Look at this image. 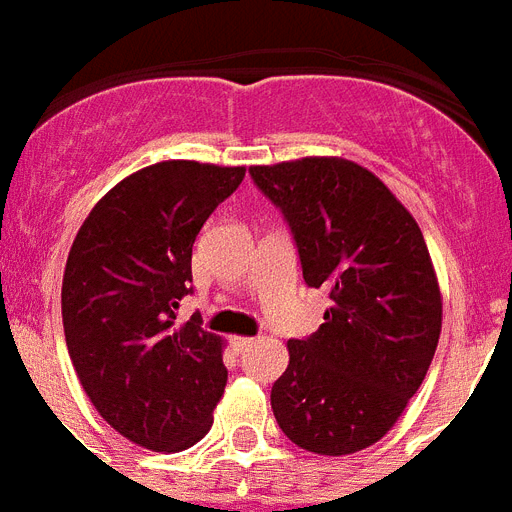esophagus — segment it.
<instances>
[{
    "label": "esophagus",
    "mask_w": 512,
    "mask_h": 512,
    "mask_svg": "<svg viewBox=\"0 0 512 512\" xmlns=\"http://www.w3.org/2000/svg\"><path fill=\"white\" fill-rule=\"evenodd\" d=\"M253 338H232V349L237 351V354H243V351H248L253 346Z\"/></svg>",
    "instance_id": "1"
}]
</instances>
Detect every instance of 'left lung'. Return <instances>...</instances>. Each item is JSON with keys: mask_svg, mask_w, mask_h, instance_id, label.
Masks as SVG:
<instances>
[{"mask_svg": "<svg viewBox=\"0 0 512 512\" xmlns=\"http://www.w3.org/2000/svg\"><path fill=\"white\" fill-rule=\"evenodd\" d=\"M282 211L320 330L288 341L272 412L293 444L351 455L383 439L423 383L441 333V293L423 232L372 171L343 158L253 166Z\"/></svg>", "mask_w": 512, "mask_h": 512, "instance_id": "1", "label": "left lung"}]
</instances>
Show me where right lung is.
Segmentation results:
<instances>
[{"label": "right lung", "instance_id": "add662e5", "mask_svg": "<svg viewBox=\"0 0 512 512\" xmlns=\"http://www.w3.org/2000/svg\"><path fill=\"white\" fill-rule=\"evenodd\" d=\"M243 166L163 161L118 182L84 219L63 275L68 354L94 410L134 444L182 452L227 386L222 338L192 314V243Z\"/></svg>", "mask_w": 512, "mask_h": 512}]
</instances>
